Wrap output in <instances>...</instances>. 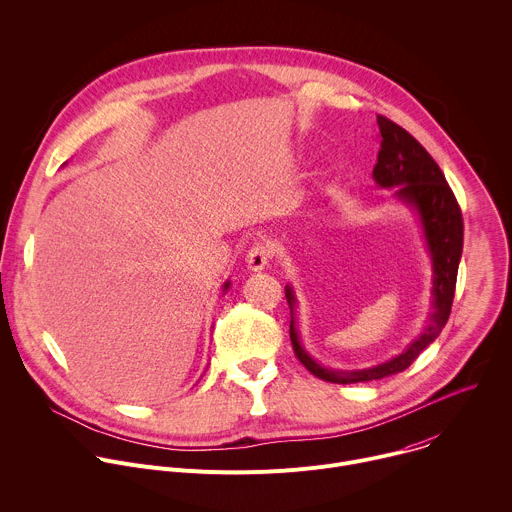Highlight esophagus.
I'll return each mask as SVG.
<instances>
[{
    "label": "esophagus",
    "instance_id": "esophagus-1",
    "mask_svg": "<svg viewBox=\"0 0 512 512\" xmlns=\"http://www.w3.org/2000/svg\"><path fill=\"white\" fill-rule=\"evenodd\" d=\"M269 259H271V249L269 245L265 243H257L249 249L245 261H247V269L249 271H261L269 265Z\"/></svg>",
    "mask_w": 512,
    "mask_h": 512
}]
</instances>
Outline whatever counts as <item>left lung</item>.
Segmentation results:
<instances>
[{
	"mask_svg": "<svg viewBox=\"0 0 512 512\" xmlns=\"http://www.w3.org/2000/svg\"><path fill=\"white\" fill-rule=\"evenodd\" d=\"M378 126L382 140L372 177L380 189H394V199L408 205L418 215L432 261V311L420 335L412 339V344L402 354L364 370H333L321 366L301 346L295 327L297 299L293 289L285 285V297L291 309L289 335L295 356L313 376L331 384L372 382L404 372L446 325L462 257V213L440 166L410 132L390 118L378 116Z\"/></svg>",
	"mask_w": 512,
	"mask_h": 512,
	"instance_id": "left-lung-1",
	"label": "left lung"
}]
</instances>
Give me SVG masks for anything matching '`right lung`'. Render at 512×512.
Returning a JSON list of instances; mask_svg holds the SVG:
<instances>
[{"mask_svg":"<svg viewBox=\"0 0 512 512\" xmlns=\"http://www.w3.org/2000/svg\"><path fill=\"white\" fill-rule=\"evenodd\" d=\"M229 285H231V281H225V285H223V291H227V289H229Z\"/></svg>","mask_w":512,"mask_h":512,"instance_id":"1","label":"right lung"}]
</instances>
